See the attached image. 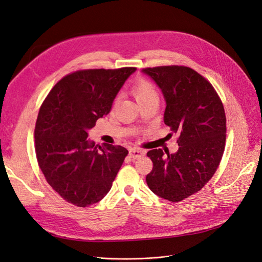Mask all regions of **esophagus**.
I'll return each instance as SVG.
<instances>
[{
	"label": "esophagus",
	"instance_id": "esophagus-1",
	"mask_svg": "<svg viewBox=\"0 0 262 262\" xmlns=\"http://www.w3.org/2000/svg\"><path fill=\"white\" fill-rule=\"evenodd\" d=\"M144 155H145V151L142 150V149H139V148H132V149H130V151H129V156H130V158H132L133 160L139 159V158L143 157Z\"/></svg>",
	"mask_w": 262,
	"mask_h": 262
}]
</instances>
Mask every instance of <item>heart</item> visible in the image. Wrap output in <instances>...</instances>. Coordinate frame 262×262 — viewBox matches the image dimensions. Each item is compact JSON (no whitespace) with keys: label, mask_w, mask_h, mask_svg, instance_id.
I'll use <instances>...</instances> for the list:
<instances>
[{"label":"heart","mask_w":262,"mask_h":262,"mask_svg":"<svg viewBox=\"0 0 262 262\" xmlns=\"http://www.w3.org/2000/svg\"><path fill=\"white\" fill-rule=\"evenodd\" d=\"M131 92L139 104L150 100V98H157V92L154 84L143 78L135 81L131 88Z\"/></svg>","instance_id":"b5f03b06"}]
</instances>
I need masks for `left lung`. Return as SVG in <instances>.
<instances>
[{"label": "left lung", "mask_w": 262, "mask_h": 262, "mask_svg": "<svg viewBox=\"0 0 262 262\" xmlns=\"http://www.w3.org/2000/svg\"><path fill=\"white\" fill-rule=\"evenodd\" d=\"M161 89L165 123L178 133L176 154L161 148L147 156L150 191L170 202H181L205 186L217 171L225 147L227 118L218 93L208 80L185 66L144 68Z\"/></svg>", "instance_id": "1"}]
</instances>
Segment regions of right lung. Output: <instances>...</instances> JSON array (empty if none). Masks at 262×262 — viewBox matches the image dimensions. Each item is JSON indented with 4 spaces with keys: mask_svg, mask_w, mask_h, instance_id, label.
I'll return each instance as SVG.
<instances>
[{
    "mask_svg": "<svg viewBox=\"0 0 262 262\" xmlns=\"http://www.w3.org/2000/svg\"><path fill=\"white\" fill-rule=\"evenodd\" d=\"M135 67L74 71L54 85L34 129L38 165L62 200L77 207L98 203L112 188L128 149L96 145L88 130L110 114L117 93Z\"/></svg>",
    "mask_w": 262,
    "mask_h": 262,
    "instance_id": "add662e5",
    "label": "right lung"
}]
</instances>
